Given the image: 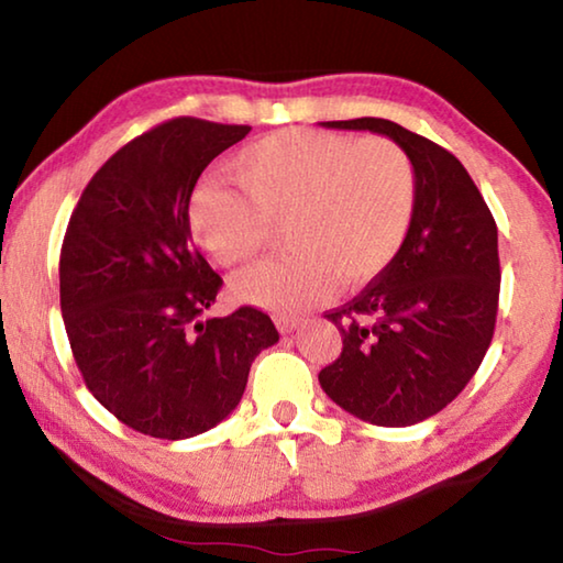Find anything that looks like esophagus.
I'll return each instance as SVG.
<instances>
[{
  "mask_svg": "<svg viewBox=\"0 0 563 563\" xmlns=\"http://www.w3.org/2000/svg\"><path fill=\"white\" fill-rule=\"evenodd\" d=\"M275 325H278V330L280 332H292L295 328H298L300 325V320L298 318H275Z\"/></svg>",
  "mask_w": 563,
  "mask_h": 563,
  "instance_id": "esophagus-1",
  "label": "esophagus"
}]
</instances>
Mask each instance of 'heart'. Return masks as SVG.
<instances>
[{
  "instance_id": "b5f03b06",
  "label": "heart",
  "mask_w": 563,
  "mask_h": 563,
  "mask_svg": "<svg viewBox=\"0 0 563 563\" xmlns=\"http://www.w3.org/2000/svg\"><path fill=\"white\" fill-rule=\"evenodd\" d=\"M228 168L242 190L203 184L190 201V231L218 265L241 268L283 228L288 258L233 280L238 300L265 310L300 312L340 283L375 280L412 225L415 164L383 136L275 131L238 151Z\"/></svg>"
}]
</instances>
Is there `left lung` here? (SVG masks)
I'll return each instance as SVG.
<instances>
[{
  "label": "left lung",
  "mask_w": 563,
  "mask_h": 563,
  "mask_svg": "<svg viewBox=\"0 0 563 563\" xmlns=\"http://www.w3.org/2000/svg\"><path fill=\"white\" fill-rule=\"evenodd\" d=\"M322 126L383 133L402 146L415 164L417 206L389 268L325 316L342 352L320 369V387L369 424H417L462 393L492 345L497 223L460 158L434 141L373 117Z\"/></svg>",
  "instance_id": "obj_1"
}]
</instances>
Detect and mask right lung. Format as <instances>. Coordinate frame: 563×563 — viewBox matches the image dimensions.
<instances>
[{
	"mask_svg": "<svg viewBox=\"0 0 563 563\" xmlns=\"http://www.w3.org/2000/svg\"><path fill=\"white\" fill-rule=\"evenodd\" d=\"M251 126L178 117L119 148L76 203L59 258L64 328L89 393L141 434L188 440L233 412L263 310L201 320L221 290L190 235L188 203L211 161Z\"/></svg>",
	"mask_w": 563,
	"mask_h": 563,
	"instance_id": "right-lung-1",
	"label": "right lung"
}]
</instances>
